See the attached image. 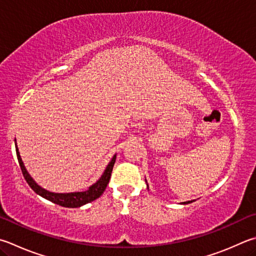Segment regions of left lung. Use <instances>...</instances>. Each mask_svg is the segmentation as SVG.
<instances>
[{
	"label": "left lung",
	"instance_id": "8db88e82",
	"mask_svg": "<svg viewBox=\"0 0 256 256\" xmlns=\"http://www.w3.org/2000/svg\"><path fill=\"white\" fill-rule=\"evenodd\" d=\"M146 187H148V184H146ZM194 200H190V202H184L182 204H184V205H186V204H190V202H192Z\"/></svg>",
	"mask_w": 256,
	"mask_h": 256
}]
</instances>
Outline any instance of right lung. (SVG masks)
<instances>
[{
	"instance_id": "1",
	"label": "right lung",
	"mask_w": 256,
	"mask_h": 256,
	"mask_svg": "<svg viewBox=\"0 0 256 256\" xmlns=\"http://www.w3.org/2000/svg\"><path fill=\"white\" fill-rule=\"evenodd\" d=\"M16 141V140H14ZM16 156H18V164L21 166L23 176L31 189L34 190L36 194H38L39 196L42 198H46L47 200H50L51 202L57 204L59 206L62 207H68V208H77V207H82V205H86V204L90 202L92 200H95L98 197L102 196V194L105 192L106 187H108V181L110 179V174H112V170L116 160V154L112 158V160L108 162V166H106L103 174L100 176V178L96 181L94 184H92L90 188L85 192H49V190L44 189L39 186L34 180V178L28 172L24 164H23V161L21 159L20 152H18V148L16 146Z\"/></svg>"
}]
</instances>
